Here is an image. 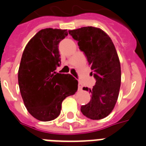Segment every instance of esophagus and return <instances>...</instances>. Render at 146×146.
I'll list each match as a JSON object with an SVG mask.
<instances>
[{"label":"esophagus","instance_id":"esophagus-1","mask_svg":"<svg viewBox=\"0 0 146 146\" xmlns=\"http://www.w3.org/2000/svg\"><path fill=\"white\" fill-rule=\"evenodd\" d=\"M82 85L81 84V82H79V85H78V88H79V90H82Z\"/></svg>","mask_w":146,"mask_h":146}]
</instances>
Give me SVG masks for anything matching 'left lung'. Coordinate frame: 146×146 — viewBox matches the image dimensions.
Instances as JSON below:
<instances>
[{
    "instance_id": "1",
    "label": "left lung",
    "mask_w": 146,
    "mask_h": 146,
    "mask_svg": "<svg viewBox=\"0 0 146 146\" xmlns=\"http://www.w3.org/2000/svg\"><path fill=\"white\" fill-rule=\"evenodd\" d=\"M69 34L78 42L96 79L92 89L83 88L92 97L81 106V112L92 120L106 118L114 109L121 86L120 61L114 44L104 31L94 27L69 31Z\"/></svg>"
}]
</instances>
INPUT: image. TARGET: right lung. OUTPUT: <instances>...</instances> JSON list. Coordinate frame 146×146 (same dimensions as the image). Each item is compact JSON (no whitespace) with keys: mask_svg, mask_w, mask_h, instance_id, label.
Here are the masks:
<instances>
[{"mask_svg":"<svg viewBox=\"0 0 146 146\" xmlns=\"http://www.w3.org/2000/svg\"><path fill=\"white\" fill-rule=\"evenodd\" d=\"M67 34V30L42 29L31 39L22 54L18 72L20 92L28 112L37 120L56 118L63 100L78 89L74 77L54 71L61 64L59 42Z\"/></svg>","mask_w":146,"mask_h":146,"instance_id":"obj_1","label":"right lung"}]
</instances>
